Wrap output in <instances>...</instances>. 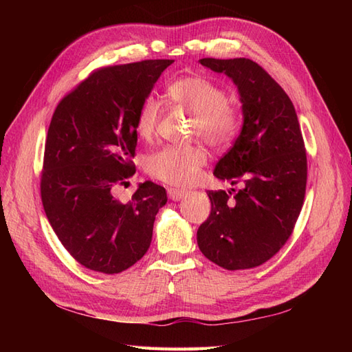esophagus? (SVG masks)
<instances>
[{
  "label": "esophagus",
  "instance_id": "esophagus-1",
  "mask_svg": "<svg viewBox=\"0 0 352 352\" xmlns=\"http://www.w3.org/2000/svg\"><path fill=\"white\" fill-rule=\"evenodd\" d=\"M186 195H188V192L186 190H180V189H168V197L172 199V201H180L183 199Z\"/></svg>",
  "mask_w": 352,
  "mask_h": 352
}]
</instances>
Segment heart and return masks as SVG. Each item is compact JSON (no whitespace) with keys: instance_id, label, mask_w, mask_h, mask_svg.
Masks as SVG:
<instances>
[{"instance_id":"obj_1","label":"heart","mask_w":352,"mask_h":352,"mask_svg":"<svg viewBox=\"0 0 352 352\" xmlns=\"http://www.w3.org/2000/svg\"><path fill=\"white\" fill-rule=\"evenodd\" d=\"M168 96L195 116L193 133L212 146H223L237 130L234 110L228 106L227 95L213 81L204 77H188L172 83ZM160 118V104L148 96L140 104L134 130L140 139H151ZM207 163V153L201 146H163L149 154L145 169L149 175L169 186H190L198 180Z\"/></svg>"}]
</instances>
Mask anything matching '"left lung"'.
<instances>
[{
    "label": "left lung",
    "mask_w": 352,
    "mask_h": 352,
    "mask_svg": "<svg viewBox=\"0 0 352 352\" xmlns=\"http://www.w3.org/2000/svg\"><path fill=\"white\" fill-rule=\"evenodd\" d=\"M236 85L243 124L216 178L241 190H208L212 212L197 231L201 252L228 271L263 265L287 242L300 216L307 157L294 104L281 86L250 58H201Z\"/></svg>",
    "instance_id": "1"
}]
</instances>
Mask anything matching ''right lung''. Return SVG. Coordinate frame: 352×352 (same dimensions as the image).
Listing matches in <instances>:
<instances>
[{
  "label": "right lung",
  "instance_id": "obj_1",
  "mask_svg": "<svg viewBox=\"0 0 352 352\" xmlns=\"http://www.w3.org/2000/svg\"><path fill=\"white\" fill-rule=\"evenodd\" d=\"M174 60H144L94 72L58 102L45 144L41 195L58 241L78 263L119 274L145 256L166 190L138 186L129 203L113 189L134 174L140 104Z\"/></svg>",
  "mask_w": 352,
  "mask_h": 352
}]
</instances>
